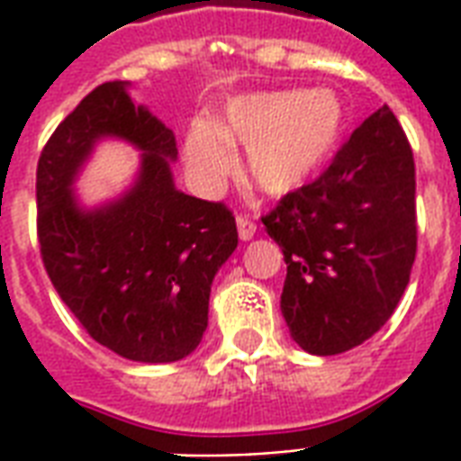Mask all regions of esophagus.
<instances>
[{"instance_id":"34e87169","label":"esophagus","mask_w":461,"mask_h":461,"mask_svg":"<svg viewBox=\"0 0 461 461\" xmlns=\"http://www.w3.org/2000/svg\"><path fill=\"white\" fill-rule=\"evenodd\" d=\"M237 230L239 237L244 239V241H249V239L256 234V222L249 215H237Z\"/></svg>"}]
</instances>
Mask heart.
Returning <instances> with one entry per match:
<instances>
[{
	"instance_id": "b5f03b06",
	"label": "heart",
	"mask_w": 461,
	"mask_h": 461,
	"mask_svg": "<svg viewBox=\"0 0 461 461\" xmlns=\"http://www.w3.org/2000/svg\"><path fill=\"white\" fill-rule=\"evenodd\" d=\"M346 121V104L324 86L249 94L230 101L215 125L193 122L185 164L198 184L215 185L230 174L231 147L246 145V181L268 195H287L331 161Z\"/></svg>"
}]
</instances>
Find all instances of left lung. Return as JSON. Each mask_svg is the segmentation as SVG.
Instances as JSON below:
<instances>
[{
    "label": "left lung",
    "instance_id": "1",
    "mask_svg": "<svg viewBox=\"0 0 461 461\" xmlns=\"http://www.w3.org/2000/svg\"><path fill=\"white\" fill-rule=\"evenodd\" d=\"M287 263L280 309L294 343L336 356L394 314L416 261V164L382 105L329 167L261 217Z\"/></svg>",
    "mask_w": 461,
    "mask_h": 461
}]
</instances>
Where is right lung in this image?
<instances>
[{
    "label": "right lung",
    "mask_w": 461,
    "mask_h": 461,
    "mask_svg": "<svg viewBox=\"0 0 461 461\" xmlns=\"http://www.w3.org/2000/svg\"><path fill=\"white\" fill-rule=\"evenodd\" d=\"M101 136L128 139L146 159L121 201L86 213L71 181ZM176 154L174 132L125 84L105 82L55 128L35 171L50 283L91 339L135 363H174L198 348L212 277L239 244L230 207L176 191Z\"/></svg>",
    "instance_id": "obj_1"
}]
</instances>
